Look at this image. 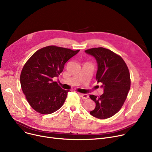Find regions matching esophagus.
<instances>
[{
	"instance_id": "34e87169",
	"label": "esophagus",
	"mask_w": 152,
	"mask_h": 152,
	"mask_svg": "<svg viewBox=\"0 0 152 152\" xmlns=\"http://www.w3.org/2000/svg\"><path fill=\"white\" fill-rule=\"evenodd\" d=\"M80 95V96L82 97V99H87L89 98V95L86 94H79Z\"/></svg>"
}]
</instances>
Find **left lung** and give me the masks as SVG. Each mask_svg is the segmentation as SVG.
Segmentation results:
<instances>
[{"label": "left lung", "instance_id": "obj_1", "mask_svg": "<svg viewBox=\"0 0 152 152\" xmlns=\"http://www.w3.org/2000/svg\"><path fill=\"white\" fill-rule=\"evenodd\" d=\"M97 63L96 80L101 83L103 94L100 97L90 95L95 108L90 114L99 119H107L117 113L123 105L131 87L130 73L123 59L103 47L85 50Z\"/></svg>", "mask_w": 152, "mask_h": 152}]
</instances>
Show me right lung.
Segmentation results:
<instances>
[{"label": "right lung", "mask_w": 152, "mask_h": 152, "mask_svg": "<svg viewBox=\"0 0 152 152\" xmlns=\"http://www.w3.org/2000/svg\"><path fill=\"white\" fill-rule=\"evenodd\" d=\"M79 52L47 46L36 52L24 65L20 75L21 89L37 112L50 114L63 105L69 91L61 89L53 78L58 77L65 63Z\"/></svg>", "instance_id": "add662e5"}]
</instances>
